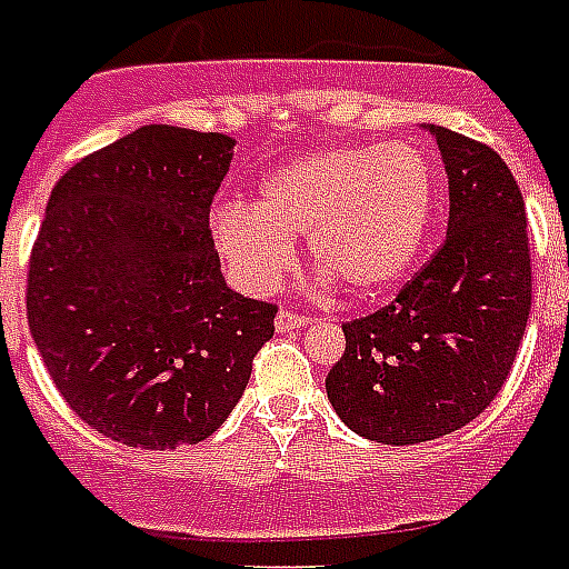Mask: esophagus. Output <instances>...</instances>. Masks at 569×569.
I'll return each instance as SVG.
<instances>
[{
    "instance_id": "34e87169",
    "label": "esophagus",
    "mask_w": 569,
    "mask_h": 569,
    "mask_svg": "<svg viewBox=\"0 0 569 569\" xmlns=\"http://www.w3.org/2000/svg\"><path fill=\"white\" fill-rule=\"evenodd\" d=\"M303 322H307L303 316L292 313V310H280L274 319V328H277V333H292V331H298V328H303Z\"/></svg>"
}]
</instances>
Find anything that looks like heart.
Instances as JSON below:
<instances>
[{"label": "heart", "instance_id": "heart-1", "mask_svg": "<svg viewBox=\"0 0 569 569\" xmlns=\"http://www.w3.org/2000/svg\"><path fill=\"white\" fill-rule=\"evenodd\" d=\"M439 202V169L415 142L333 146L298 154L259 184L256 206L211 211V238L247 292H271L295 262V238L322 266V283L379 298L411 274Z\"/></svg>", "mask_w": 569, "mask_h": 569}]
</instances>
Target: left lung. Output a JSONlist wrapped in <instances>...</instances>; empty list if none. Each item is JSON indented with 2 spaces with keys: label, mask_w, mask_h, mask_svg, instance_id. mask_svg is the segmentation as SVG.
Instances as JSON below:
<instances>
[{
  "label": "left lung",
  "mask_w": 569,
  "mask_h": 569,
  "mask_svg": "<svg viewBox=\"0 0 569 569\" xmlns=\"http://www.w3.org/2000/svg\"><path fill=\"white\" fill-rule=\"evenodd\" d=\"M450 190L448 238L397 301L342 325L325 379L346 427L381 445L457 432L496 400L531 313L526 199L483 142L427 124Z\"/></svg>",
  "instance_id": "8db88e82"
}]
</instances>
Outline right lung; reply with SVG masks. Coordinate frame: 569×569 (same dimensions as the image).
<instances>
[{
    "label": "right lung",
    "mask_w": 569,
    "mask_h": 569,
    "mask_svg": "<svg viewBox=\"0 0 569 569\" xmlns=\"http://www.w3.org/2000/svg\"><path fill=\"white\" fill-rule=\"evenodd\" d=\"M236 140L146 124L56 181L26 316L53 385L128 448L208 439L241 400L277 307L232 292L208 229Z\"/></svg>",
    "instance_id": "add662e5"
}]
</instances>
